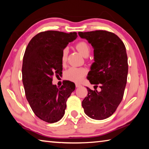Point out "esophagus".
Masks as SVG:
<instances>
[{
  "label": "esophagus",
  "mask_w": 149,
  "mask_h": 149,
  "mask_svg": "<svg viewBox=\"0 0 149 149\" xmlns=\"http://www.w3.org/2000/svg\"><path fill=\"white\" fill-rule=\"evenodd\" d=\"M81 85L80 84H75V87H81Z\"/></svg>",
  "instance_id": "obj_1"
}]
</instances>
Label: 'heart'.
<instances>
[{"instance_id": "obj_1", "label": "heart", "mask_w": 149, "mask_h": 149, "mask_svg": "<svg viewBox=\"0 0 149 149\" xmlns=\"http://www.w3.org/2000/svg\"><path fill=\"white\" fill-rule=\"evenodd\" d=\"M75 47L77 49L81 54L83 55L84 57H87L90 53V47L86 42L80 41L77 42L75 45ZM67 54L68 50L65 49L62 52V62L64 64L65 62L67 59ZM87 70L83 68H76V67H71L70 68L65 70L64 74V77L65 79L71 81L73 82H80L83 79V78L86 74Z\"/></svg>"}]
</instances>
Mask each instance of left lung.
Here are the masks:
<instances>
[{
    "instance_id": "obj_1",
    "label": "left lung",
    "mask_w": 149,
    "mask_h": 149,
    "mask_svg": "<svg viewBox=\"0 0 149 149\" xmlns=\"http://www.w3.org/2000/svg\"><path fill=\"white\" fill-rule=\"evenodd\" d=\"M78 34L94 49L95 62L87 79L101 89L97 91L87 87L88 94L82 107L89 118L104 120L114 114L123 99L128 73L125 47L116 35L109 31L97 30Z\"/></svg>"
}]
</instances>
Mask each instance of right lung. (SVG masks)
Returning <instances> with one entry per match:
<instances>
[{
    "label": "right lung",
    "instance_id": "right-lung-1",
    "mask_svg": "<svg viewBox=\"0 0 149 149\" xmlns=\"http://www.w3.org/2000/svg\"><path fill=\"white\" fill-rule=\"evenodd\" d=\"M77 33L57 31L41 32L29 41L22 64L26 99L35 114L48 123L58 122L64 116L66 101L75 85L65 81L60 87L52 84V77L62 74V52Z\"/></svg>",
    "mask_w": 149,
    "mask_h": 149
}]
</instances>
